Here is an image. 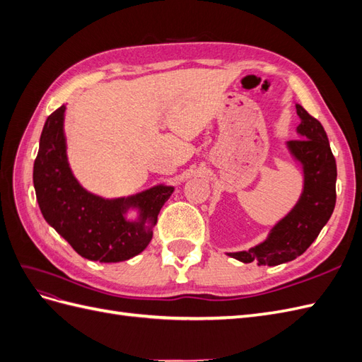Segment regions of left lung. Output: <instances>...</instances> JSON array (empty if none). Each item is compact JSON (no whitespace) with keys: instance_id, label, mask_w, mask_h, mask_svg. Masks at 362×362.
I'll use <instances>...</instances> for the list:
<instances>
[{"instance_id":"left-lung-1","label":"left lung","mask_w":362,"mask_h":362,"mask_svg":"<svg viewBox=\"0 0 362 362\" xmlns=\"http://www.w3.org/2000/svg\"><path fill=\"white\" fill-rule=\"evenodd\" d=\"M296 113L300 119L296 134L300 139L286 141V148L302 166V193L261 243L247 250L226 252L245 264L255 259L258 266H278L298 258L319 237L335 208L337 163L326 131L300 104H296Z\"/></svg>"}]
</instances>
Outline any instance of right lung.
<instances>
[{"instance_id": "1", "label": "right lung", "mask_w": 362, "mask_h": 362, "mask_svg": "<svg viewBox=\"0 0 362 362\" xmlns=\"http://www.w3.org/2000/svg\"><path fill=\"white\" fill-rule=\"evenodd\" d=\"M66 105L48 116L33 168L42 216L76 254L100 262H119L139 255L154 235L157 217L175 187H154L120 198H103L75 178L64 134ZM131 212L134 218H129Z\"/></svg>"}]
</instances>
